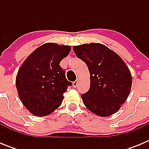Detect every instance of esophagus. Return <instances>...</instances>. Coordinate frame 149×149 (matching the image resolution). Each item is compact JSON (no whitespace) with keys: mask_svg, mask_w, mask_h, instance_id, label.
<instances>
[{"mask_svg":"<svg viewBox=\"0 0 149 149\" xmlns=\"http://www.w3.org/2000/svg\"><path fill=\"white\" fill-rule=\"evenodd\" d=\"M72 85H73L74 87H77V80H76L75 81H74L73 84H72Z\"/></svg>","mask_w":149,"mask_h":149,"instance_id":"esophagus-1","label":"esophagus"}]
</instances>
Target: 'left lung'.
<instances>
[{
	"mask_svg": "<svg viewBox=\"0 0 149 149\" xmlns=\"http://www.w3.org/2000/svg\"><path fill=\"white\" fill-rule=\"evenodd\" d=\"M90 74V87L81 95L84 105L95 115L108 116L116 113L127 98L132 84L128 67L119 55L99 43L73 47Z\"/></svg>",
	"mask_w": 149,
	"mask_h": 149,
	"instance_id": "8db88e82",
	"label": "left lung"
}]
</instances>
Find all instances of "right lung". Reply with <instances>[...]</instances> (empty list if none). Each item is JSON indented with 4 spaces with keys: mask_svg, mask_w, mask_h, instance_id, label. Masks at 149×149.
<instances>
[{
    "mask_svg": "<svg viewBox=\"0 0 149 149\" xmlns=\"http://www.w3.org/2000/svg\"><path fill=\"white\" fill-rule=\"evenodd\" d=\"M70 51L69 45L45 43L29 55L19 68L15 80L18 96L33 115H49L62 104L72 83L60 63Z\"/></svg>",
    "mask_w": 149,
    "mask_h": 149,
    "instance_id": "add662e5",
    "label": "right lung"
}]
</instances>
